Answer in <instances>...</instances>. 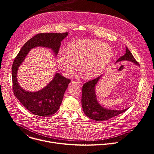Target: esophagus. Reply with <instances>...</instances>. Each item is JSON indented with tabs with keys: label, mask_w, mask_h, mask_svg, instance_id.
Wrapping results in <instances>:
<instances>
[{
	"label": "esophagus",
	"mask_w": 154,
	"mask_h": 154,
	"mask_svg": "<svg viewBox=\"0 0 154 154\" xmlns=\"http://www.w3.org/2000/svg\"><path fill=\"white\" fill-rule=\"evenodd\" d=\"M71 83L73 85H79L80 84V82H76V81H73V82H72Z\"/></svg>",
	"instance_id": "1"
}]
</instances>
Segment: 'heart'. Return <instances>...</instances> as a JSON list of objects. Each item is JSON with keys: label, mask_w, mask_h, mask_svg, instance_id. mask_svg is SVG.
<instances>
[{"label": "heart", "mask_w": 154, "mask_h": 154, "mask_svg": "<svg viewBox=\"0 0 154 154\" xmlns=\"http://www.w3.org/2000/svg\"><path fill=\"white\" fill-rule=\"evenodd\" d=\"M67 53L60 52L57 61L66 77L72 76L80 64L83 78L93 79L100 75L112 58V50L107 44L93 39L79 40L67 48Z\"/></svg>", "instance_id": "obj_1"}]
</instances>
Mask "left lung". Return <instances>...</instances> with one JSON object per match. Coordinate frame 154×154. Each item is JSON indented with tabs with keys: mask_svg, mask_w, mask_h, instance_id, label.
Wrapping results in <instances>:
<instances>
[{
	"mask_svg": "<svg viewBox=\"0 0 154 154\" xmlns=\"http://www.w3.org/2000/svg\"><path fill=\"white\" fill-rule=\"evenodd\" d=\"M122 61H129L139 66L132 53L126 47V53L119 58L116 63ZM103 75L96 79L86 82L83 85L82 95V106L85 114L92 120L96 121H105L114 117L125 112L128 108L123 110H112L106 109L100 104L97 100L95 87L101 79Z\"/></svg>",
	"mask_w": 154,
	"mask_h": 154,
	"instance_id": "8db88e82",
	"label": "left lung"
}]
</instances>
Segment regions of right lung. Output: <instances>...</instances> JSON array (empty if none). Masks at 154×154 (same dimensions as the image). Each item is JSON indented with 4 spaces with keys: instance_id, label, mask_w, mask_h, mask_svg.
Returning a JSON list of instances; mask_svg holds the SVG:
<instances>
[{
    "instance_id": "obj_1",
    "label": "right lung",
    "mask_w": 154,
    "mask_h": 154,
    "mask_svg": "<svg viewBox=\"0 0 154 154\" xmlns=\"http://www.w3.org/2000/svg\"><path fill=\"white\" fill-rule=\"evenodd\" d=\"M68 34L40 33L34 35L23 46L13 61L11 74L14 94L26 109L35 116L45 117L57 112L71 80L59 73H56L54 78L47 86L39 91L31 92L24 90L19 85L17 80L18 68L30 50L35 47L50 48L54 55H57L61 42Z\"/></svg>"
}]
</instances>
